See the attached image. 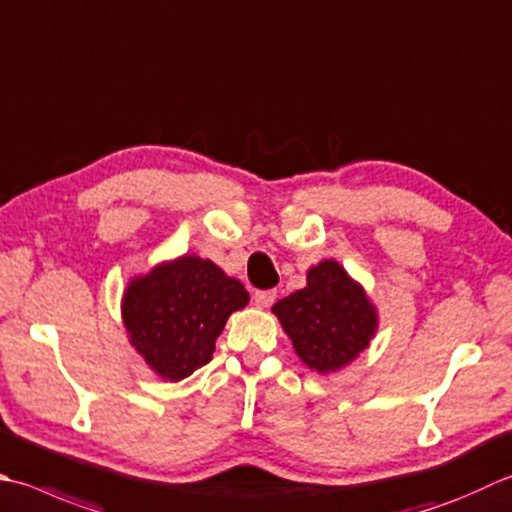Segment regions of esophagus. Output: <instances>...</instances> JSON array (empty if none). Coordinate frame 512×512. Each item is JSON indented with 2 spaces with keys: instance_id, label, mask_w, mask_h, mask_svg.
Segmentation results:
<instances>
[{
  "instance_id": "34e87169",
  "label": "esophagus",
  "mask_w": 512,
  "mask_h": 512,
  "mask_svg": "<svg viewBox=\"0 0 512 512\" xmlns=\"http://www.w3.org/2000/svg\"><path fill=\"white\" fill-rule=\"evenodd\" d=\"M253 299H255V304L259 308H268L270 304L275 302V290H257V293L253 295Z\"/></svg>"
}]
</instances>
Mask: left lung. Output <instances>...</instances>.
I'll return each instance as SVG.
<instances>
[{
  "label": "left lung",
  "mask_w": 512,
  "mask_h": 512,
  "mask_svg": "<svg viewBox=\"0 0 512 512\" xmlns=\"http://www.w3.org/2000/svg\"><path fill=\"white\" fill-rule=\"evenodd\" d=\"M273 313L297 357L319 375L335 373L370 346L379 326L364 286L337 259L310 266L306 286L279 299Z\"/></svg>",
  "instance_id": "1"
}]
</instances>
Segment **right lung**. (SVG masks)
I'll list each match as a JSON object with an SVG mask.
<instances>
[{
  "label": "right lung",
  "mask_w": 512,
  "mask_h": 512,
  "mask_svg": "<svg viewBox=\"0 0 512 512\" xmlns=\"http://www.w3.org/2000/svg\"><path fill=\"white\" fill-rule=\"evenodd\" d=\"M248 299L244 284L215 262L182 255L130 279L122 322L148 368L164 382H182L213 359L215 339Z\"/></svg>",
  "instance_id": "1"
}]
</instances>
